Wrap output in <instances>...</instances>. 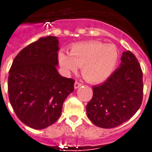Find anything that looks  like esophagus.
Wrapping results in <instances>:
<instances>
[{
	"mask_svg": "<svg viewBox=\"0 0 152 152\" xmlns=\"http://www.w3.org/2000/svg\"><path fill=\"white\" fill-rule=\"evenodd\" d=\"M81 86H82L81 83L79 82V81H76V82H75V85H74V87H75V89H78V88H80Z\"/></svg>",
	"mask_w": 152,
	"mask_h": 152,
	"instance_id": "obj_1",
	"label": "esophagus"
}]
</instances>
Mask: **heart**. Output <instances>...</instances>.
I'll list each match as a JSON object with an SVG mask.
<instances>
[{
  "label": "heart",
  "instance_id": "1",
  "mask_svg": "<svg viewBox=\"0 0 152 152\" xmlns=\"http://www.w3.org/2000/svg\"><path fill=\"white\" fill-rule=\"evenodd\" d=\"M119 54L113 45L87 41L71 47L69 54L61 51L58 63L66 72H76L82 67V76L91 83L105 81L117 65Z\"/></svg>",
  "mask_w": 152,
  "mask_h": 152
}]
</instances>
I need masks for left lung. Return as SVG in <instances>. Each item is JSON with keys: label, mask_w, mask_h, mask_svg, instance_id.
Returning a JSON list of instances; mask_svg holds the SVG:
<instances>
[{"label": "left lung", "mask_w": 152, "mask_h": 152, "mask_svg": "<svg viewBox=\"0 0 152 152\" xmlns=\"http://www.w3.org/2000/svg\"><path fill=\"white\" fill-rule=\"evenodd\" d=\"M121 60L120 67L105 82L93 87V98L86 106L88 117L99 127H117L129 121L142 102V71L137 58L128 50Z\"/></svg>", "instance_id": "8db88e82"}]
</instances>
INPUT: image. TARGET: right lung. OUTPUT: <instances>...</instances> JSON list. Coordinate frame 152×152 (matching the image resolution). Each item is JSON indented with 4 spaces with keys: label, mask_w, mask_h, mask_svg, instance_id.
I'll return each mask as SVG.
<instances>
[{
    "label": "right lung",
    "mask_w": 152,
    "mask_h": 152,
    "mask_svg": "<svg viewBox=\"0 0 152 152\" xmlns=\"http://www.w3.org/2000/svg\"><path fill=\"white\" fill-rule=\"evenodd\" d=\"M58 40L40 37L17 54L9 71V99L17 117L42 129L55 123L63 102L74 90L75 80L58 74Z\"/></svg>",
    "instance_id": "add662e5"
}]
</instances>
